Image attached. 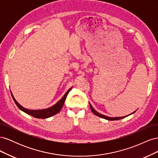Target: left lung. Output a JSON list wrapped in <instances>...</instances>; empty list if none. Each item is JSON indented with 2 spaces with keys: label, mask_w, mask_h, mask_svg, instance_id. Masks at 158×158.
Wrapping results in <instances>:
<instances>
[{
  "label": "left lung",
  "mask_w": 158,
  "mask_h": 158,
  "mask_svg": "<svg viewBox=\"0 0 158 158\" xmlns=\"http://www.w3.org/2000/svg\"><path fill=\"white\" fill-rule=\"evenodd\" d=\"M89 106H90V108H91V110H92V111L93 112V113L94 114H95V115H97V116H98V117H101V118H105V119H107V120H109V121H115V120H119V119H121V118H125V117H127V116H125V117H107V116H106V115H103V114H100V113H99L98 112H97L96 111H95V110L92 107V106H91V104L89 103ZM135 111L134 112V113H135ZM132 113H131V114H132ZM129 115H130V114H129Z\"/></svg>",
  "instance_id": "1"
}]
</instances>
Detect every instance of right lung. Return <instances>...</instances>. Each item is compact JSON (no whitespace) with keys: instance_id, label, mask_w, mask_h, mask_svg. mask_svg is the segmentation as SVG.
<instances>
[{"instance_id":"add662e5","label":"right lung","mask_w":158,"mask_h":158,"mask_svg":"<svg viewBox=\"0 0 158 158\" xmlns=\"http://www.w3.org/2000/svg\"><path fill=\"white\" fill-rule=\"evenodd\" d=\"M72 89V88H70L67 92H66V94H64V96L61 98V99H60L59 101L57 102L55 105H54L53 106H52L49 108H47L45 109H40V110H30V109H26L24 107H23L22 106H20V104H19L17 102L16 100L15 99V98H14L13 95L11 92L12 94V97L14 99V102H15L16 105L18 106V107L20 109V110H22V111L25 112L26 113L30 114V115L35 117V118H48L50 117H52L55 115V114L58 113L60 111V109L63 107L64 103L66 100V96H67L68 94L69 93L70 91Z\"/></svg>"}]
</instances>
